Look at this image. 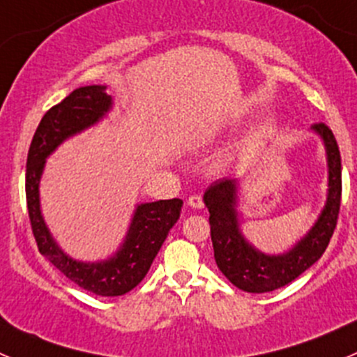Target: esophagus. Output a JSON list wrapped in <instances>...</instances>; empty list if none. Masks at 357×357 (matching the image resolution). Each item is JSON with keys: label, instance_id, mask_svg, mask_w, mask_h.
I'll return each mask as SVG.
<instances>
[{"label": "esophagus", "instance_id": "obj_1", "mask_svg": "<svg viewBox=\"0 0 357 357\" xmlns=\"http://www.w3.org/2000/svg\"><path fill=\"white\" fill-rule=\"evenodd\" d=\"M186 204H188L192 208H204V200H202V197L199 195H192Z\"/></svg>", "mask_w": 357, "mask_h": 357}]
</instances>
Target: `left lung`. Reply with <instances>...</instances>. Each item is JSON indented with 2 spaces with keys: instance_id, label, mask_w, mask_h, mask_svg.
Listing matches in <instances>:
<instances>
[{
  "instance_id": "8db88e82",
  "label": "left lung",
  "mask_w": 357,
  "mask_h": 357,
  "mask_svg": "<svg viewBox=\"0 0 357 357\" xmlns=\"http://www.w3.org/2000/svg\"><path fill=\"white\" fill-rule=\"evenodd\" d=\"M321 138L328 165V193L325 207L312 228L283 254H264L243 236L238 219V181L222 178L204 195L208 208L214 259L222 275L240 290L264 294L289 285L311 268L328 247L337 226L342 197V164L332 129L319 122L311 128Z\"/></svg>"
}]
</instances>
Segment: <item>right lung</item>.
<instances>
[{
  "label": "right lung",
  "mask_w": 357,
  "mask_h": 357,
  "mask_svg": "<svg viewBox=\"0 0 357 357\" xmlns=\"http://www.w3.org/2000/svg\"><path fill=\"white\" fill-rule=\"evenodd\" d=\"M114 107L107 86L93 84L74 89L39 122L27 153L25 197L32 233L39 252L70 282L102 297H117L135 289L149 273L153 259L181 214L183 200L138 204L124 240L109 259L84 262L67 255L46 226L39 202V183L46 158L60 145L102 121Z\"/></svg>",
  "instance_id": "1"
}]
</instances>
